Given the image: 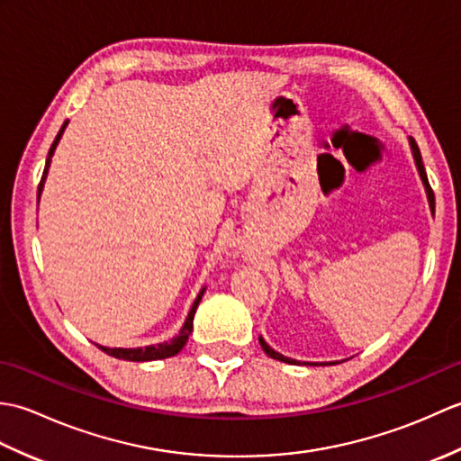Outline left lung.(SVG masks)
<instances>
[{"label":"left lung","mask_w":461,"mask_h":461,"mask_svg":"<svg viewBox=\"0 0 461 461\" xmlns=\"http://www.w3.org/2000/svg\"><path fill=\"white\" fill-rule=\"evenodd\" d=\"M408 144H410V150H412V156H414V164H416V170L420 174V180H422V184H424L429 210H434V192H432V188H429V184H428V176H426V170H424L422 154H420V149H418V144H416V140L412 139V136H408ZM259 345H261L263 352H266L267 357L276 358V360H281V362H287V365H299V360L289 358V357H283V355H279L277 350H273L263 337H259ZM307 365H317V362H307ZM321 365H327V362H321ZM329 365H335V362H329Z\"/></svg>","instance_id":"1"}]
</instances>
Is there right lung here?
Returning <instances> with one entry per match:
<instances>
[{"label":"right lung","mask_w":461,"mask_h":461,"mask_svg":"<svg viewBox=\"0 0 461 461\" xmlns=\"http://www.w3.org/2000/svg\"><path fill=\"white\" fill-rule=\"evenodd\" d=\"M68 121L63 122L61 131H59V134L55 136V140L51 144V149H49V154H47V162H45V170H43V176H41V182H39V188H37V203H39V198H41V192H43V185H45V180H47V174H49V166H51V158L55 154V149L59 140H61V136L67 129ZM203 291L205 287L200 289L198 297H195V301L192 303V309L188 312V317H185L184 325L180 329L178 335H176L174 339L170 340H164V342H158V345H149V347H136V348H121V347H103V345H96L101 350H104L106 355H111L114 358H121V360H131V362H149V360H160V358H170L174 355H178V352L184 348L185 342H188V337L192 332V327H194V315H195V309H198L200 301L203 297Z\"/></svg>","instance_id":"1"}]
</instances>
